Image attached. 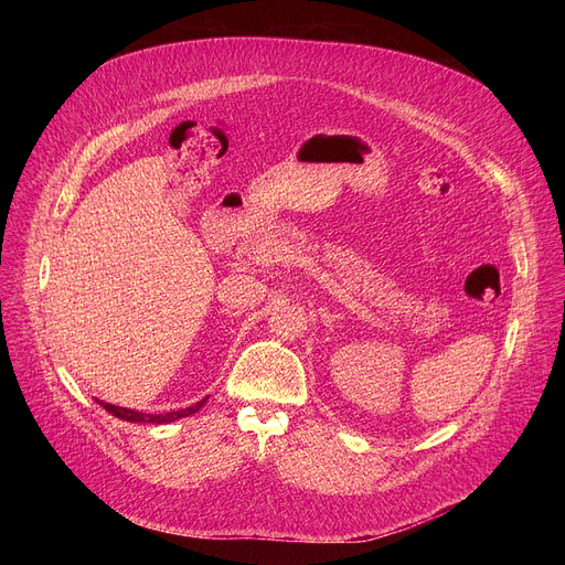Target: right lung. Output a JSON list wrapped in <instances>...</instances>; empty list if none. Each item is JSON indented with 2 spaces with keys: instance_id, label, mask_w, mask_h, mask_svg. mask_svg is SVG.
Wrapping results in <instances>:
<instances>
[{
  "instance_id": "obj_1",
  "label": "right lung",
  "mask_w": 565,
  "mask_h": 565,
  "mask_svg": "<svg viewBox=\"0 0 565 565\" xmlns=\"http://www.w3.org/2000/svg\"><path fill=\"white\" fill-rule=\"evenodd\" d=\"M100 402V399H98ZM207 402V397H203L201 402H196V405L188 407V409H181V412H170V414H140V412H134V409H125V407H116V405H109V402H100V405L116 418L120 420H127V423H151V425H166V423H174L179 418H188L192 414H196L203 405Z\"/></svg>"
}]
</instances>
